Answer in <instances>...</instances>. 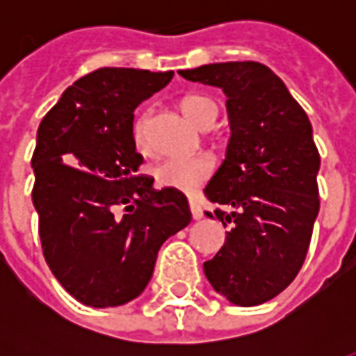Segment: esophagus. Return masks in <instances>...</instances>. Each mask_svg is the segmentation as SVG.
Returning <instances> with one entry per match:
<instances>
[{"label": "esophagus", "instance_id": "esophagus-1", "mask_svg": "<svg viewBox=\"0 0 356 356\" xmlns=\"http://www.w3.org/2000/svg\"><path fill=\"white\" fill-rule=\"evenodd\" d=\"M191 213H193L194 219H202V217H204L200 206H198V204H196V202H193V200H191Z\"/></svg>", "mask_w": 356, "mask_h": 356}]
</instances>
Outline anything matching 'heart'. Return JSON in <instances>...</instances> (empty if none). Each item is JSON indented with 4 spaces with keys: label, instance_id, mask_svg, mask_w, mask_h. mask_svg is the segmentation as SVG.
Masks as SVG:
<instances>
[{
    "label": "heart",
    "instance_id": "heart-1",
    "mask_svg": "<svg viewBox=\"0 0 356 356\" xmlns=\"http://www.w3.org/2000/svg\"><path fill=\"white\" fill-rule=\"evenodd\" d=\"M183 112L185 116L200 127L208 118H217L216 102L202 97V95H191L183 101ZM148 124L150 116L148 112H143L135 118L131 125V139L139 150L148 148ZM213 173V160L208 156H194V158H170L162 162L154 171L156 183L168 188H175L181 193H194L202 183H206L209 175Z\"/></svg>",
    "mask_w": 356,
    "mask_h": 356
}]
</instances>
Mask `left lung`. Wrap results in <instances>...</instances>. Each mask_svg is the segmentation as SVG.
<instances>
[{"instance_id": "1", "label": "left lung", "mask_w": 356, "mask_h": 356, "mask_svg": "<svg viewBox=\"0 0 356 356\" xmlns=\"http://www.w3.org/2000/svg\"><path fill=\"white\" fill-rule=\"evenodd\" d=\"M179 74L223 89L231 122L227 156L204 194L234 209H216L232 229L204 273L234 305H261L290 286L309 250L321 208L313 127L284 81L261 63H216Z\"/></svg>"}]
</instances>
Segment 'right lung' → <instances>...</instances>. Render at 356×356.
<instances>
[{
  "instance_id": "1",
  "label": "right lung",
  "mask_w": 356,
  "mask_h": 356,
  "mask_svg": "<svg viewBox=\"0 0 356 356\" xmlns=\"http://www.w3.org/2000/svg\"><path fill=\"white\" fill-rule=\"evenodd\" d=\"M173 72L99 68L74 81L38 129L32 202L43 257L72 298L97 309L143 293L165 240L191 223L175 188L137 175L133 110Z\"/></svg>"
}]
</instances>
